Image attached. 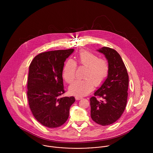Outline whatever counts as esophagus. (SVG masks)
<instances>
[{"mask_svg":"<svg viewBox=\"0 0 153 153\" xmlns=\"http://www.w3.org/2000/svg\"><path fill=\"white\" fill-rule=\"evenodd\" d=\"M75 99L76 100H80L82 99V97H79V96H76L75 97Z\"/></svg>","mask_w":153,"mask_h":153,"instance_id":"1","label":"esophagus"}]
</instances>
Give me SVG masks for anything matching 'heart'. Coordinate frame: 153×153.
Masks as SVG:
<instances>
[{
  "label": "heart",
  "mask_w": 153,
  "mask_h": 153,
  "mask_svg": "<svg viewBox=\"0 0 153 153\" xmlns=\"http://www.w3.org/2000/svg\"><path fill=\"white\" fill-rule=\"evenodd\" d=\"M77 62L87 67L85 79H76L69 88V92L76 96L87 95L95 86L101 85L107 78L109 72V64L107 60L100 59L97 55L82 51L77 56ZM76 64L72 59H68L63 68V77L67 83H71L75 78Z\"/></svg>",
  "instance_id": "b5f03b06"
}]
</instances>
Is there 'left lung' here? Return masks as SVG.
I'll return each instance as SVG.
<instances>
[{"mask_svg": "<svg viewBox=\"0 0 153 153\" xmlns=\"http://www.w3.org/2000/svg\"><path fill=\"white\" fill-rule=\"evenodd\" d=\"M103 53L109 64L107 78L90 98L91 117L96 123L106 126L118 120L126 108L128 88V75L120 54L108 47L97 49ZM97 96L102 100H98Z\"/></svg>", "mask_w": 153, "mask_h": 153, "instance_id": "1", "label": "left lung"}]
</instances>
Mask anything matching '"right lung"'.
<instances>
[{
    "mask_svg": "<svg viewBox=\"0 0 153 153\" xmlns=\"http://www.w3.org/2000/svg\"><path fill=\"white\" fill-rule=\"evenodd\" d=\"M74 49L45 52L36 55L29 65L27 96L35 119L48 128H56L68 120L74 97L65 93L62 71L66 59Z\"/></svg>",
    "mask_w": 153,
    "mask_h": 153,
    "instance_id": "obj_1",
    "label": "right lung"
}]
</instances>
